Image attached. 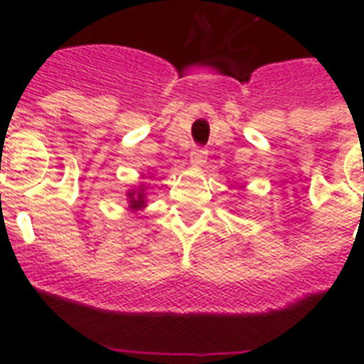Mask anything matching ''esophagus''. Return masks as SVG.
<instances>
[{"label": "esophagus", "mask_w": 364, "mask_h": 364, "mask_svg": "<svg viewBox=\"0 0 364 364\" xmlns=\"http://www.w3.org/2000/svg\"><path fill=\"white\" fill-rule=\"evenodd\" d=\"M188 159H191V164L196 166V168H200V166H204L205 159H208V151L205 149H193L191 151V154H188Z\"/></svg>", "instance_id": "34e87169"}]
</instances>
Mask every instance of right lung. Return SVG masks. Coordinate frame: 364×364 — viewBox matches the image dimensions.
I'll return each instance as SVG.
<instances>
[{"mask_svg": "<svg viewBox=\"0 0 364 364\" xmlns=\"http://www.w3.org/2000/svg\"><path fill=\"white\" fill-rule=\"evenodd\" d=\"M126 202H128V208L132 211H139L147 205V194H145V187L139 185V187L128 188L126 193Z\"/></svg>", "mask_w": 364, "mask_h": 364, "instance_id": "right-lung-1", "label": "right lung"}]
</instances>
